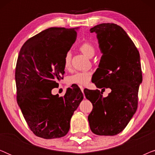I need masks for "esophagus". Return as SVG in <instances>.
Returning <instances> with one entry per match:
<instances>
[{"label":"esophagus","mask_w":155,"mask_h":155,"mask_svg":"<svg viewBox=\"0 0 155 155\" xmlns=\"http://www.w3.org/2000/svg\"><path fill=\"white\" fill-rule=\"evenodd\" d=\"M79 87H80V90H81V91L82 92H83V90H84V87H82V85H79Z\"/></svg>","instance_id":"esophagus-1"}]
</instances>
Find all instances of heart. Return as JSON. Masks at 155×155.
I'll use <instances>...</instances> for the list:
<instances>
[{
	"instance_id": "b5f03b06",
	"label": "heart",
	"mask_w": 155,
	"mask_h": 155,
	"mask_svg": "<svg viewBox=\"0 0 155 155\" xmlns=\"http://www.w3.org/2000/svg\"><path fill=\"white\" fill-rule=\"evenodd\" d=\"M79 49L82 54H84L87 57H92L95 52V48L93 44L90 41H84L79 46ZM65 69L69 70L71 67V54L67 52L64 57L63 62ZM92 73L87 71H78L75 72L68 78V82L69 84H76L79 85H85L90 81Z\"/></svg>"
}]
</instances>
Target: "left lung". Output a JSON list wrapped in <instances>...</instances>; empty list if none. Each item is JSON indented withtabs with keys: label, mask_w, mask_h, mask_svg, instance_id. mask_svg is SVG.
I'll use <instances>...</instances> for the list:
<instances>
[{
	"label": "left lung",
	"mask_w": 155,
	"mask_h": 155,
	"mask_svg": "<svg viewBox=\"0 0 155 155\" xmlns=\"http://www.w3.org/2000/svg\"><path fill=\"white\" fill-rule=\"evenodd\" d=\"M90 31L97 33L102 53L93 75L94 83L97 88H110L111 92L104 98L99 90H84L93 106L89 124L94 134L115 135L124 130L137 110L139 86L143 81L140 54L117 25L102 23Z\"/></svg>",
	"instance_id": "obj_1"
}]
</instances>
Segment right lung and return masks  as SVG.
Listing matches in <instances>:
<instances>
[{
  "mask_svg": "<svg viewBox=\"0 0 155 155\" xmlns=\"http://www.w3.org/2000/svg\"><path fill=\"white\" fill-rule=\"evenodd\" d=\"M75 28L51 27L29 39L15 68L17 101L30 130L45 139L65 136L74 111L83 99L77 86L64 96L51 94L64 75V57L75 43Z\"/></svg>",
  "mask_w": 155,
  "mask_h": 155,
  "instance_id": "add662e5",
  "label": "right lung"
}]
</instances>
